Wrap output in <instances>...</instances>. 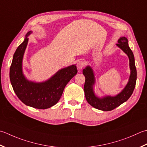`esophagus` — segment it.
Returning a JSON list of instances; mask_svg holds the SVG:
<instances>
[{
    "instance_id": "34e87169",
    "label": "esophagus",
    "mask_w": 147,
    "mask_h": 147,
    "mask_svg": "<svg viewBox=\"0 0 147 147\" xmlns=\"http://www.w3.org/2000/svg\"><path fill=\"white\" fill-rule=\"evenodd\" d=\"M85 65V63L83 60H80L77 64V67L78 69H82L84 67Z\"/></svg>"
}]
</instances>
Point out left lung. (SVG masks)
<instances>
[{"mask_svg": "<svg viewBox=\"0 0 147 147\" xmlns=\"http://www.w3.org/2000/svg\"><path fill=\"white\" fill-rule=\"evenodd\" d=\"M118 42L119 43L117 44V47L127 55L131 69L129 82L121 92L117 94L116 96L111 97L108 96L102 98H99L94 92L93 85H94L95 83V77L92 69L90 66H87L83 70V74L85 77V82L83 88L86 99L92 106L102 111H108L113 110L122 103L127 101L133 94L136 85L137 78L136 68L135 66L134 55L129 47L128 40L126 37H122L119 39Z\"/></svg>", "mask_w": 147, "mask_h": 147, "instance_id": "1", "label": "left lung"}]
</instances>
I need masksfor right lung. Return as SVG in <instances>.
Instances as JSON below:
<instances>
[{"label": "right lung", "mask_w": 147, "mask_h": 147, "mask_svg": "<svg viewBox=\"0 0 147 147\" xmlns=\"http://www.w3.org/2000/svg\"><path fill=\"white\" fill-rule=\"evenodd\" d=\"M29 31L25 38L14 53L9 71V78L14 92L25 105L37 109H47L56 105L62 96L63 91L78 70L72 65L58 71L45 82L28 81L22 72V60L27 47Z\"/></svg>", "instance_id": "obj_1"}]
</instances>
